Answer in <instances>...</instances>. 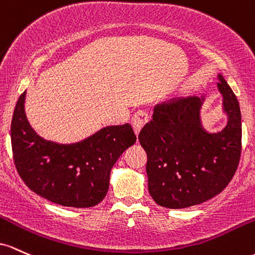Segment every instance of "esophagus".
Masks as SVG:
<instances>
[{"label":"esophagus","instance_id":"obj_1","mask_svg":"<svg viewBox=\"0 0 255 255\" xmlns=\"http://www.w3.org/2000/svg\"><path fill=\"white\" fill-rule=\"evenodd\" d=\"M148 120H149V116H148V113L144 112V111H138V112L133 114L132 119H131V124H132L136 135H138L141 128L147 124Z\"/></svg>","mask_w":255,"mask_h":255}]
</instances>
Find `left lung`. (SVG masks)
<instances>
[{"mask_svg":"<svg viewBox=\"0 0 255 255\" xmlns=\"http://www.w3.org/2000/svg\"><path fill=\"white\" fill-rule=\"evenodd\" d=\"M218 77L229 117L220 132L208 133L202 128L204 97L196 96L156 105L153 119L139 132L148 156V190L162 207L202 204L222 193L236 172L242 149L241 111L234 91Z\"/></svg>","mask_w":255,"mask_h":255,"instance_id":"left-lung-1","label":"left lung"}]
</instances>
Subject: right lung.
<instances>
[{"mask_svg": "<svg viewBox=\"0 0 255 255\" xmlns=\"http://www.w3.org/2000/svg\"><path fill=\"white\" fill-rule=\"evenodd\" d=\"M21 94L10 125L13 159L19 176L37 195L66 207H93L105 199L111 170L136 142L130 124L107 127L84 141H45L28 124Z\"/></svg>", "mask_w": 255, "mask_h": 255, "instance_id": "add662e5", "label": "right lung"}]
</instances>
